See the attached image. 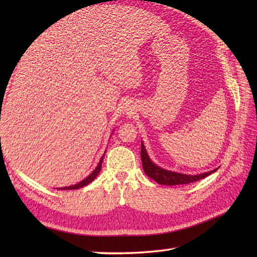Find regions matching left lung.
I'll return each mask as SVG.
<instances>
[{
  "label": "left lung",
  "instance_id": "obj_1",
  "mask_svg": "<svg viewBox=\"0 0 257 257\" xmlns=\"http://www.w3.org/2000/svg\"><path fill=\"white\" fill-rule=\"evenodd\" d=\"M141 161H143V168L147 176L151 178L152 180H155L157 183L166 184V185L189 184L195 181H199V180L210 176L211 173L215 171L213 170L206 173L198 174V176H189V174H182V173L165 170V169H161L160 167L156 166L155 163H152V161L149 159L148 154H147V151L145 149L144 144H141Z\"/></svg>",
  "mask_w": 257,
  "mask_h": 257
}]
</instances>
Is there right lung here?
<instances>
[{"label":"right lung","mask_w":257,"mask_h":257,"mask_svg":"<svg viewBox=\"0 0 257 257\" xmlns=\"http://www.w3.org/2000/svg\"><path fill=\"white\" fill-rule=\"evenodd\" d=\"M102 159H103V156L101 157V159H100L99 163H98V166H97V168H96L95 170H94V172L90 173V176H88V177H87L86 179H84L83 181H80L79 183L75 184V185H70V187L61 188V189H62V190H75V189H79V188H83V187H85V185H87V184H89L91 181H94L95 178L98 176V173H99L100 169H101V162H102Z\"/></svg>","instance_id":"right-lung-1"}]
</instances>
